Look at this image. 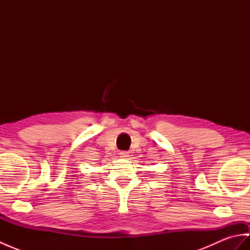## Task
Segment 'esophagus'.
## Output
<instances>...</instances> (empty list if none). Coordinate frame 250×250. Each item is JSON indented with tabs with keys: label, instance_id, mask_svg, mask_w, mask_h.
<instances>
[{
	"label": "esophagus",
	"instance_id": "esophagus-1",
	"mask_svg": "<svg viewBox=\"0 0 250 250\" xmlns=\"http://www.w3.org/2000/svg\"><path fill=\"white\" fill-rule=\"evenodd\" d=\"M119 156H120V158L126 159V158L129 157V152H126V151H120V152H119Z\"/></svg>",
	"mask_w": 250,
	"mask_h": 250
}]
</instances>
